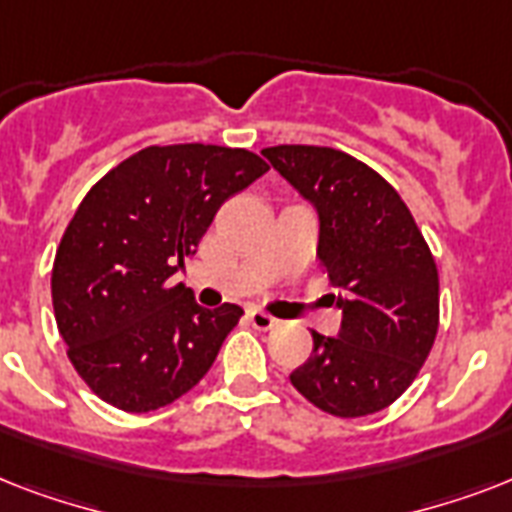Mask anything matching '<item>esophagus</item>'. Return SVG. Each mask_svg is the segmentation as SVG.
I'll return each mask as SVG.
<instances>
[{
  "label": "esophagus",
  "instance_id": "obj_1",
  "mask_svg": "<svg viewBox=\"0 0 512 512\" xmlns=\"http://www.w3.org/2000/svg\"><path fill=\"white\" fill-rule=\"evenodd\" d=\"M249 324L255 329H260V332H268V329H273V324H276V319L273 316H268L265 311H249L247 313Z\"/></svg>",
  "mask_w": 512,
  "mask_h": 512
}]
</instances>
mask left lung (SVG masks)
Here are the masks:
<instances>
[{"label":"left lung","mask_w":512,"mask_h":512,"mask_svg":"<svg viewBox=\"0 0 512 512\" xmlns=\"http://www.w3.org/2000/svg\"><path fill=\"white\" fill-rule=\"evenodd\" d=\"M263 156L316 209V255L342 311L337 337L311 332V358L289 380L335 417L380 412L412 385L436 340V260L396 188L364 162L321 146Z\"/></svg>","instance_id":"obj_1"}]
</instances>
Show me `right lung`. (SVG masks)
Wrapping results in <instances>:
<instances>
[{"label": "right lung", "instance_id": "obj_1", "mask_svg": "<svg viewBox=\"0 0 512 512\" xmlns=\"http://www.w3.org/2000/svg\"><path fill=\"white\" fill-rule=\"evenodd\" d=\"M265 172L244 148L180 143L143 148L92 185L60 239L52 308L95 396L154 412L209 372L244 311L201 308L172 276L223 201Z\"/></svg>", "mask_w": 512, "mask_h": 512}]
</instances>
